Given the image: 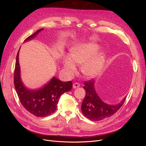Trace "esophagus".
I'll return each instance as SVG.
<instances>
[{
    "label": "esophagus",
    "mask_w": 146,
    "mask_h": 146,
    "mask_svg": "<svg viewBox=\"0 0 146 146\" xmlns=\"http://www.w3.org/2000/svg\"><path fill=\"white\" fill-rule=\"evenodd\" d=\"M79 86H80V84H79V83H73V87L74 89L78 88H79Z\"/></svg>",
    "instance_id": "1"
}]
</instances>
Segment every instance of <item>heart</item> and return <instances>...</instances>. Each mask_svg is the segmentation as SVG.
Returning a JSON list of instances; mask_svg holds the SVG:
<instances>
[{"mask_svg": "<svg viewBox=\"0 0 146 146\" xmlns=\"http://www.w3.org/2000/svg\"><path fill=\"white\" fill-rule=\"evenodd\" d=\"M100 48V45L94 42L74 46L70 51V54L63 58L62 64L66 74L72 76L77 68L76 63L82 64L81 72L86 77H96L102 70L106 58L104 51L97 52Z\"/></svg>", "mask_w": 146, "mask_h": 146, "instance_id": "1", "label": "heart"}]
</instances>
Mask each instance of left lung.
<instances>
[{
	"instance_id": "obj_1",
	"label": "left lung",
	"mask_w": 146,
	"mask_h": 146,
	"mask_svg": "<svg viewBox=\"0 0 146 146\" xmlns=\"http://www.w3.org/2000/svg\"><path fill=\"white\" fill-rule=\"evenodd\" d=\"M94 80L85 82L83 89L86 96L82 103L83 114L91 121H101L111 117L124 104L126 97L118 104L110 105L104 102L96 93Z\"/></svg>"
}]
</instances>
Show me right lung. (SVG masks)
Listing matches in <instances>:
<instances>
[{"label":"right lung","mask_w":146,"mask_h":146,"mask_svg":"<svg viewBox=\"0 0 146 146\" xmlns=\"http://www.w3.org/2000/svg\"><path fill=\"white\" fill-rule=\"evenodd\" d=\"M44 29L41 28L28 37L25 42L33 40ZM21 48V47H20ZM18 52L14 72V85L21 103L29 112L38 117L50 115L57 110V105L61 95L72 89L71 81L62 82L52 77L51 80L42 88L31 89L23 83L21 76V68Z\"/></svg>","instance_id":"right-lung-1"}]
</instances>
